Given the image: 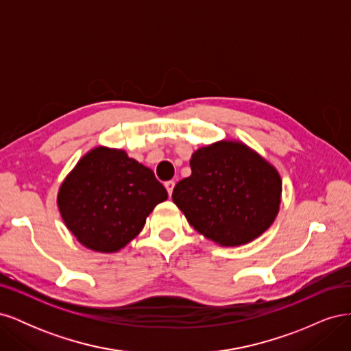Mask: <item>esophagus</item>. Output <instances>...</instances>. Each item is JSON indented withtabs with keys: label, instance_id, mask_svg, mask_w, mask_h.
<instances>
[{
	"label": "esophagus",
	"instance_id": "1",
	"mask_svg": "<svg viewBox=\"0 0 351 351\" xmlns=\"http://www.w3.org/2000/svg\"><path fill=\"white\" fill-rule=\"evenodd\" d=\"M174 186H176V183L173 182V180H169V182H165V189H167V192H168L169 196H171V193H173Z\"/></svg>",
	"mask_w": 351,
	"mask_h": 351
}]
</instances>
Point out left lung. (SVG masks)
<instances>
[{"label":"left lung","mask_w":351,"mask_h":351,"mask_svg":"<svg viewBox=\"0 0 351 351\" xmlns=\"http://www.w3.org/2000/svg\"><path fill=\"white\" fill-rule=\"evenodd\" d=\"M190 168L173 200L200 234L219 246H240L269 228L280 209L281 178L250 147L228 141L200 147Z\"/></svg>","instance_id":"8db88e82"}]
</instances>
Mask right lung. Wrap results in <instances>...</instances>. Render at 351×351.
Instances as JSON below:
<instances>
[{
    "label": "right lung",
    "mask_w": 351,
    "mask_h": 351,
    "mask_svg": "<svg viewBox=\"0 0 351 351\" xmlns=\"http://www.w3.org/2000/svg\"><path fill=\"white\" fill-rule=\"evenodd\" d=\"M167 197L152 169L124 151L99 146L61 184L58 208L83 246L112 253L139 234L146 217Z\"/></svg>",
    "instance_id": "1"
}]
</instances>
